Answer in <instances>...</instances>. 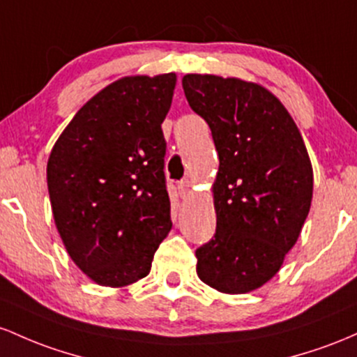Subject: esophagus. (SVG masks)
Listing matches in <instances>:
<instances>
[{
  "label": "esophagus",
  "instance_id": "obj_1",
  "mask_svg": "<svg viewBox=\"0 0 357 357\" xmlns=\"http://www.w3.org/2000/svg\"><path fill=\"white\" fill-rule=\"evenodd\" d=\"M178 192L182 197H187V195H190L192 192V183L189 180H182V182H178Z\"/></svg>",
  "mask_w": 357,
  "mask_h": 357
}]
</instances>
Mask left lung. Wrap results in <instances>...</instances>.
Masks as SVG:
<instances>
[{
    "label": "left lung",
    "mask_w": 357,
    "mask_h": 357,
    "mask_svg": "<svg viewBox=\"0 0 357 357\" xmlns=\"http://www.w3.org/2000/svg\"><path fill=\"white\" fill-rule=\"evenodd\" d=\"M182 87L219 155L218 227L195 251L197 275L221 294H248L278 273L302 232L314 194L310 157L294 118L261 84L185 74Z\"/></svg>",
    "instance_id": "1"
}]
</instances>
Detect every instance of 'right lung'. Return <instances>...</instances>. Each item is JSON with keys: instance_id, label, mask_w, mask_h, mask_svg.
<instances>
[{"instance_id": "right-lung-1", "label": "right lung", "mask_w": 357, "mask_h": 357, "mask_svg": "<svg viewBox=\"0 0 357 357\" xmlns=\"http://www.w3.org/2000/svg\"><path fill=\"white\" fill-rule=\"evenodd\" d=\"M177 74L126 75L87 101L47 162L52 214L75 266L101 287L150 273L172 229L162 123Z\"/></svg>"}]
</instances>
